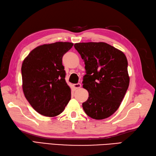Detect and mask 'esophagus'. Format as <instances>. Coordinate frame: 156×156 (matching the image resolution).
I'll list each match as a JSON object with an SVG mask.
<instances>
[{
    "label": "esophagus",
    "mask_w": 156,
    "mask_h": 156,
    "mask_svg": "<svg viewBox=\"0 0 156 156\" xmlns=\"http://www.w3.org/2000/svg\"><path fill=\"white\" fill-rule=\"evenodd\" d=\"M81 87V84L78 83V84H74V88L75 89H78Z\"/></svg>",
    "instance_id": "1"
}]
</instances>
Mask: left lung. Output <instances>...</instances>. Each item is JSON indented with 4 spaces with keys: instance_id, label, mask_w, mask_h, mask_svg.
<instances>
[{
    "instance_id": "left-lung-1",
    "label": "left lung",
    "mask_w": 156,
    "mask_h": 156,
    "mask_svg": "<svg viewBox=\"0 0 156 156\" xmlns=\"http://www.w3.org/2000/svg\"><path fill=\"white\" fill-rule=\"evenodd\" d=\"M74 48L85 64L83 87L88 91L82 103L89 117L100 120L119 108L129 84L128 62L123 52L104 42L78 43Z\"/></svg>"
}]
</instances>
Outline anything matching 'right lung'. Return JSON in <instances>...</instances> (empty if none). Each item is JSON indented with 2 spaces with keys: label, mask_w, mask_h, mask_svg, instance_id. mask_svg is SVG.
<instances>
[{
  "label": "right lung",
  "mask_w": 156,
  "mask_h": 156,
  "mask_svg": "<svg viewBox=\"0 0 156 156\" xmlns=\"http://www.w3.org/2000/svg\"><path fill=\"white\" fill-rule=\"evenodd\" d=\"M73 45L69 42H55L39 45L23 62V93L31 107L45 117L62 113L71 99L62 57Z\"/></svg>",
  "instance_id": "right-lung-1"
}]
</instances>
